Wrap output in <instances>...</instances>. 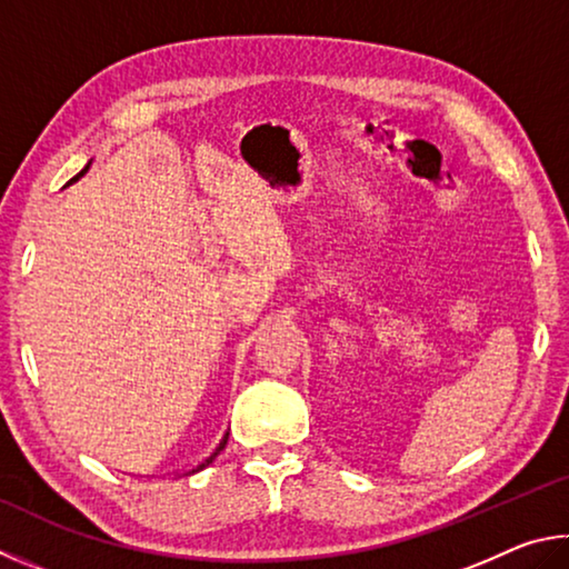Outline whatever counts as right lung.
I'll use <instances>...</instances> for the list:
<instances>
[{
  "instance_id": "1",
  "label": "right lung",
  "mask_w": 569,
  "mask_h": 569,
  "mask_svg": "<svg viewBox=\"0 0 569 569\" xmlns=\"http://www.w3.org/2000/svg\"><path fill=\"white\" fill-rule=\"evenodd\" d=\"M84 169H87V167H84ZM84 169H82V172H84ZM224 445H227V435L222 437V442H219V445L214 447V450H212V452H209V457H204V460H202V462H199L197 467H192V470H187V472H182V475H192V472H199V470H202V467H207L209 462H212V460H214V457H217L219 452H222V450H224Z\"/></svg>"
}]
</instances>
